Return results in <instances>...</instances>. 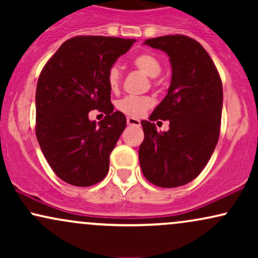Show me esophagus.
<instances>
[{"label":"esophagus","instance_id":"esophagus-1","mask_svg":"<svg viewBox=\"0 0 258 258\" xmlns=\"http://www.w3.org/2000/svg\"><path fill=\"white\" fill-rule=\"evenodd\" d=\"M127 125L128 126H141V121L135 119V117H127Z\"/></svg>","mask_w":258,"mask_h":258}]
</instances>
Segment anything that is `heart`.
Returning a JSON list of instances; mask_svg holds the SVG:
<instances>
[{
	"instance_id": "obj_1",
	"label": "heart",
	"mask_w": 258,
	"mask_h": 258,
	"mask_svg": "<svg viewBox=\"0 0 258 258\" xmlns=\"http://www.w3.org/2000/svg\"><path fill=\"white\" fill-rule=\"evenodd\" d=\"M133 65L147 75L148 78H156L161 73V63L152 53H141L133 59ZM106 81L111 91H116L120 86L121 73L117 65H112L106 74ZM153 105V100L149 97H125L116 103V108L123 114L132 117H139Z\"/></svg>"
}]
</instances>
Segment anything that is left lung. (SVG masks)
<instances>
[{"label": "left lung", "mask_w": 258, "mask_h": 258, "mask_svg": "<svg viewBox=\"0 0 258 258\" xmlns=\"http://www.w3.org/2000/svg\"><path fill=\"white\" fill-rule=\"evenodd\" d=\"M144 44L170 57L172 78L167 94L141 121L144 141L139 164L144 177L162 188H176L199 176L211 158L218 137L223 104L222 81L209 53L193 38L167 35ZM168 119L170 128L158 133L153 120Z\"/></svg>", "instance_id": "left-lung-1"}]
</instances>
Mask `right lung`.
I'll use <instances>...</instances> for the list:
<instances>
[{"mask_svg": "<svg viewBox=\"0 0 258 258\" xmlns=\"http://www.w3.org/2000/svg\"><path fill=\"white\" fill-rule=\"evenodd\" d=\"M136 42L133 38L76 36L47 61L36 87V137L54 173L76 186L96 184L109 171V156L126 127L114 111L108 70ZM106 117L97 124L88 112Z\"/></svg>", "mask_w": 258, "mask_h": 258, "instance_id": "obj_1", "label": "right lung"}]
</instances>
